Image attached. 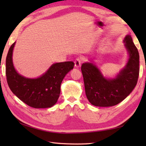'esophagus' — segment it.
<instances>
[{"label": "esophagus", "instance_id": "esophagus-1", "mask_svg": "<svg viewBox=\"0 0 146 146\" xmlns=\"http://www.w3.org/2000/svg\"><path fill=\"white\" fill-rule=\"evenodd\" d=\"M82 58H80V57L76 58L75 59V67L76 68L80 67V65H81V63H82Z\"/></svg>", "mask_w": 146, "mask_h": 146}]
</instances>
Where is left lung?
I'll return each instance as SVG.
<instances>
[{
  "mask_svg": "<svg viewBox=\"0 0 146 146\" xmlns=\"http://www.w3.org/2000/svg\"><path fill=\"white\" fill-rule=\"evenodd\" d=\"M129 53L126 66L115 78H106L95 64L81 66L86 95L91 104L110 107L118 104L132 92L139 76V53L129 35L123 40Z\"/></svg>",
  "mask_w": 146,
  "mask_h": 146,
  "instance_id": "8db88e82",
  "label": "left lung"
}]
</instances>
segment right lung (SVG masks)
<instances>
[{
	"mask_svg": "<svg viewBox=\"0 0 146 146\" xmlns=\"http://www.w3.org/2000/svg\"><path fill=\"white\" fill-rule=\"evenodd\" d=\"M15 42L11 46L6 60L7 82L11 91L20 100L34 108L52 107L60 93L64 76L74 67L72 61L53 64L46 72L36 78H28L17 72L12 60Z\"/></svg>",
	"mask_w": 146,
	"mask_h": 146,
	"instance_id": "1",
	"label": "right lung"
}]
</instances>
